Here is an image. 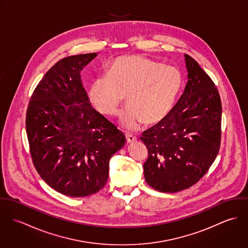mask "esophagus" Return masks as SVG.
Masks as SVG:
<instances>
[{"mask_svg": "<svg viewBox=\"0 0 248 248\" xmlns=\"http://www.w3.org/2000/svg\"><path fill=\"white\" fill-rule=\"evenodd\" d=\"M126 140L128 143H133V142L137 141V138L135 136L132 135H126Z\"/></svg>", "mask_w": 248, "mask_h": 248, "instance_id": "1", "label": "esophagus"}]
</instances>
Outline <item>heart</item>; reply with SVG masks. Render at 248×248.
<instances>
[{"label":"heart","mask_w":248,"mask_h":248,"mask_svg":"<svg viewBox=\"0 0 248 248\" xmlns=\"http://www.w3.org/2000/svg\"><path fill=\"white\" fill-rule=\"evenodd\" d=\"M181 72L140 55L116 58L108 73L94 78L88 87V96L101 113L114 115L125 95L130 105L120 115L129 130L137 129L144 121L155 125L171 112L182 88Z\"/></svg>","instance_id":"b5f03b06"}]
</instances>
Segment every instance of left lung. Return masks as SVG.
<instances>
[{
    "mask_svg": "<svg viewBox=\"0 0 248 248\" xmlns=\"http://www.w3.org/2000/svg\"><path fill=\"white\" fill-rule=\"evenodd\" d=\"M187 84L168 116L142 134L149 156L145 180L163 193L187 189L203 177L218 153L221 102L211 78L184 54Z\"/></svg>",
    "mask_w": 248,
    "mask_h": 248,
    "instance_id": "obj_1",
    "label": "left lung"
}]
</instances>
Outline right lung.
<instances>
[{
  "label": "right lung",
  "instance_id": "1",
  "mask_svg": "<svg viewBox=\"0 0 248 248\" xmlns=\"http://www.w3.org/2000/svg\"><path fill=\"white\" fill-rule=\"evenodd\" d=\"M98 53L69 56L47 71L31 98L27 135L36 170L65 196L87 197L101 190L110 157L126 138L90 103L81 71Z\"/></svg>",
  "mask_w": 248,
  "mask_h": 248
}]
</instances>
